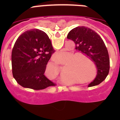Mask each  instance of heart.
Returning a JSON list of instances; mask_svg holds the SVG:
<instances>
[{
    "label": "heart",
    "instance_id": "heart-1",
    "mask_svg": "<svg viewBox=\"0 0 120 120\" xmlns=\"http://www.w3.org/2000/svg\"><path fill=\"white\" fill-rule=\"evenodd\" d=\"M63 52L55 53L53 57L56 60H58L59 57L63 55ZM69 58L71 59L66 64L68 66L65 68L64 71L65 74L74 77L81 83L89 82L90 81L89 79L94 75L92 66L89 63L90 62L94 65L92 60L82 53L75 55L74 53H70ZM59 70V68H57V70Z\"/></svg>",
    "mask_w": 120,
    "mask_h": 120
}]
</instances>
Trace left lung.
<instances>
[{"instance_id":"left-lung-1","label":"left lung","mask_w":120,"mask_h":120,"mask_svg":"<svg viewBox=\"0 0 120 120\" xmlns=\"http://www.w3.org/2000/svg\"><path fill=\"white\" fill-rule=\"evenodd\" d=\"M67 39L74 41L75 49L90 57L97 67V75L88 86L100 84L108 75L110 59L107 49L101 37L95 31L86 26H78L69 32Z\"/></svg>"}]
</instances>
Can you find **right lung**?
Returning a JSON list of instances; mask_svg holds the SVG:
<instances>
[{"mask_svg":"<svg viewBox=\"0 0 120 120\" xmlns=\"http://www.w3.org/2000/svg\"><path fill=\"white\" fill-rule=\"evenodd\" d=\"M54 50L46 34L38 29L22 33L14 43L11 53L12 72L24 88L41 90L55 83L44 75Z\"/></svg>","mask_w":120,"mask_h":120,"instance_id":"1","label":"right lung"}]
</instances>
